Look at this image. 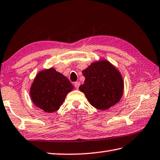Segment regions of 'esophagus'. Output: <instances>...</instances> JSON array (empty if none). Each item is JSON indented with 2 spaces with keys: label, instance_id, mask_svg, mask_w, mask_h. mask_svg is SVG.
<instances>
[{
  "label": "esophagus",
  "instance_id": "1",
  "mask_svg": "<svg viewBox=\"0 0 160 160\" xmlns=\"http://www.w3.org/2000/svg\"><path fill=\"white\" fill-rule=\"evenodd\" d=\"M74 87L75 88H76V89H78L79 88V86H80V83L79 82H75L74 83Z\"/></svg>",
  "mask_w": 160,
  "mask_h": 160
}]
</instances>
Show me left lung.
I'll return each instance as SVG.
<instances>
[{"label":"left lung","instance_id":"1","mask_svg":"<svg viewBox=\"0 0 160 160\" xmlns=\"http://www.w3.org/2000/svg\"><path fill=\"white\" fill-rule=\"evenodd\" d=\"M82 72L86 79L79 89L92 107L106 110L120 101L124 83L118 70L109 62L102 60L92 62Z\"/></svg>","mask_w":160,"mask_h":160}]
</instances>
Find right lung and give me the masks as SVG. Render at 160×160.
<instances>
[{
  "label": "right lung",
  "instance_id": "1",
  "mask_svg": "<svg viewBox=\"0 0 160 160\" xmlns=\"http://www.w3.org/2000/svg\"><path fill=\"white\" fill-rule=\"evenodd\" d=\"M74 87L68 78L55 69L41 71L37 74L31 88V98L35 106L47 113L58 109L66 95Z\"/></svg>",
  "mask_w": 160,
  "mask_h": 160
}]
</instances>
